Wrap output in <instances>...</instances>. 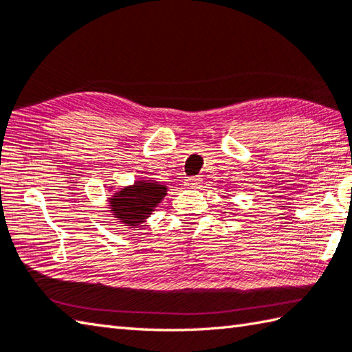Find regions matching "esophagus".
I'll return each instance as SVG.
<instances>
[{
	"mask_svg": "<svg viewBox=\"0 0 352 352\" xmlns=\"http://www.w3.org/2000/svg\"><path fill=\"white\" fill-rule=\"evenodd\" d=\"M185 185H187L188 188H199V187H201V179H199V177H188L187 181H185Z\"/></svg>",
	"mask_w": 352,
	"mask_h": 352,
	"instance_id": "obj_1",
	"label": "esophagus"
}]
</instances>
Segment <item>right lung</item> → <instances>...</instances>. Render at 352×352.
Segmentation results:
<instances>
[{
    "label": "right lung",
    "mask_w": 352,
    "mask_h": 352,
    "mask_svg": "<svg viewBox=\"0 0 352 352\" xmlns=\"http://www.w3.org/2000/svg\"><path fill=\"white\" fill-rule=\"evenodd\" d=\"M167 185L150 179H138L135 184L121 187L109 201L110 216L122 227L139 228L167 196Z\"/></svg>",
    "instance_id": "add662e5"
}]
</instances>
